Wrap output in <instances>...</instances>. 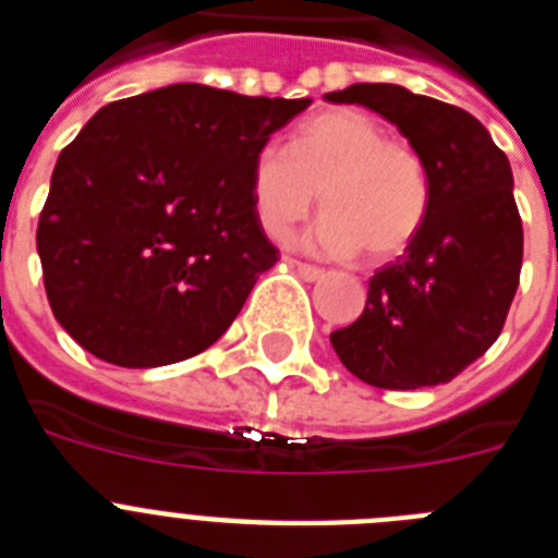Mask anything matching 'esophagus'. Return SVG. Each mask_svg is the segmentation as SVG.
<instances>
[{
	"mask_svg": "<svg viewBox=\"0 0 558 558\" xmlns=\"http://www.w3.org/2000/svg\"><path fill=\"white\" fill-rule=\"evenodd\" d=\"M293 265L304 282H318V279H324V274H327L324 268H315V265H307V263H293Z\"/></svg>",
	"mask_w": 558,
	"mask_h": 558,
	"instance_id": "esophagus-1",
	"label": "esophagus"
}]
</instances>
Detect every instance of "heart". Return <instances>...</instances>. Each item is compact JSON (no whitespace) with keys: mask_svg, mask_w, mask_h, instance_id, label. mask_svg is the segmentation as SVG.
<instances>
[{"mask_svg":"<svg viewBox=\"0 0 558 558\" xmlns=\"http://www.w3.org/2000/svg\"><path fill=\"white\" fill-rule=\"evenodd\" d=\"M322 192L327 218L313 243L327 254L393 259L413 243L430 211L433 184L425 156L393 140L357 108H329L295 131L293 145L268 142L251 167L256 220L284 240L310 218Z\"/></svg>","mask_w":558,"mask_h":558,"instance_id":"heart-1","label":"heart"}]
</instances>
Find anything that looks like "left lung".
I'll return each mask as SVG.
<instances>
[{"label": "left lung", "mask_w": 558, "mask_h": 558, "mask_svg": "<svg viewBox=\"0 0 558 558\" xmlns=\"http://www.w3.org/2000/svg\"><path fill=\"white\" fill-rule=\"evenodd\" d=\"M329 102L383 113L430 167L418 236L368 279L357 322L329 335L340 363L388 391L450 383L502 332L522 268V220L506 153L450 102L393 83H354Z\"/></svg>", "instance_id": "left-lung-1"}]
</instances>
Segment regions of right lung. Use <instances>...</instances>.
I'll use <instances>...</instances> for the list:
<instances>
[{
  "label": "right lung",
  "instance_id": "obj_1",
  "mask_svg": "<svg viewBox=\"0 0 558 558\" xmlns=\"http://www.w3.org/2000/svg\"><path fill=\"white\" fill-rule=\"evenodd\" d=\"M310 102L172 83L102 106L58 156L38 218L58 324L125 368L209 349L279 259L251 198L256 150Z\"/></svg>",
  "mask_w": 558,
  "mask_h": 558
}]
</instances>
